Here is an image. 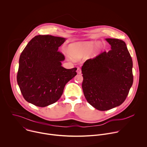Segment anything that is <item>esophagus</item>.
Wrapping results in <instances>:
<instances>
[{"mask_svg": "<svg viewBox=\"0 0 147 147\" xmlns=\"http://www.w3.org/2000/svg\"><path fill=\"white\" fill-rule=\"evenodd\" d=\"M77 73L78 74H81V69H80V67H78V68H77Z\"/></svg>", "mask_w": 147, "mask_h": 147, "instance_id": "1", "label": "esophagus"}]
</instances>
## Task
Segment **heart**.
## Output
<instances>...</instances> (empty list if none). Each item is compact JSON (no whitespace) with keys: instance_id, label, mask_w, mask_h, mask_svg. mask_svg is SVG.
<instances>
[{"instance_id":"1","label":"heart","mask_w":147,"mask_h":147,"mask_svg":"<svg viewBox=\"0 0 147 147\" xmlns=\"http://www.w3.org/2000/svg\"><path fill=\"white\" fill-rule=\"evenodd\" d=\"M94 43L88 42L72 48L70 55L74 58H79L82 55L90 53L94 48Z\"/></svg>"}]
</instances>
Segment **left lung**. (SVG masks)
Returning <instances> with one entry per match:
<instances>
[{
  "label": "left lung",
  "instance_id": "left-lung-1",
  "mask_svg": "<svg viewBox=\"0 0 147 147\" xmlns=\"http://www.w3.org/2000/svg\"><path fill=\"white\" fill-rule=\"evenodd\" d=\"M106 40L111 50L86 60L81 68L84 96L100 111L122 104L133 82V61L126 43L117 38Z\"/></svg>",
  "mask_w": 147,
  "mask_h": 147
}]
</instances>
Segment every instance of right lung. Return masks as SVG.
<instances>
[{
	"label": "right lung",
	"instance_id": "obj_1",
	"mask_svg": "<svg viewBox=\"0 0 147 147\" xmlns=\"http://www.w3.org/2000/svg\"><path fill=\"white\" fill-rule=\"evenodd\" d=\"M65 38L37 35L27 44L19 60L17 80L24 98L44 107L57 102L65 85L77 75V68L61 65L64 55L58 51Z\"/></svg>",
	"mask_w": 147,
	"mask_h": 147
}]
</instances>
